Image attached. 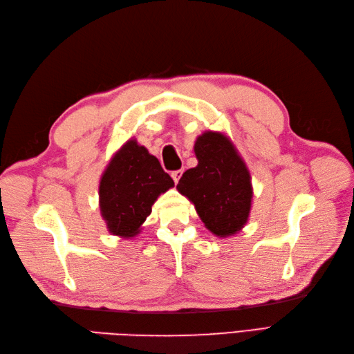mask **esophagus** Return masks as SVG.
Segmentation results:
<instances>
[{
    "label": "esophagus",
    "instance_id": "obj_1",
    "mask_svg": "<svg viewBox=\"0 0 354 354\" xmlns=\"http://www.w3.org/2000/svg\"><path fill=\"white\" fill-rule=\"evenodd\" d=\"M181 176H183V169H176V171H173V173H171V177H173L176 183H178V180H180Z\"/></svg>",
    "mask_w": 354,
    "mask_h": 354
}]
</instances>
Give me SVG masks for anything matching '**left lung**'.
<instances>
[{"instance_id":"left-lung-1","label":"left lung","mask_w":354,"mask_h":354,"mask_svg":"<svg viewBox=\"0 0 354 354\" xmlns=\"http://www.w3.org/2000/svg\"><path fill=\"white\" fill-rule=\"evenodd\" d=\"M195 155L198 165L186 171L177 189L194 202L211 233L220 238L232 236L250 217V171L229 137L217 131H205L196 138Z\"/></svg>"}]
</instances>
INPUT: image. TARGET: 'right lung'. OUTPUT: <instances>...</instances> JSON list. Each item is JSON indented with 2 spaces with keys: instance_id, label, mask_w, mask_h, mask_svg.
I'll list each match as a JSON object with an SVG mask.
<instances>
[{
  "instance_id": "1",
  "label": "right lung",
  "mask_w": 354,
  "mask_h": 354,
  "mask_svg": "<svg viewBox=\"0 0 354 354\" xmlns=\"http://www.w3.org/2000/svg\"><path fill=\"white\" fill-rule=\"evenodd\" d=\"M174 181L159 160L136 140H128L106 167L100 178L99 202L108 230L125 239L140 233L152 205Z\"/></svg>"
}]
</instances>
